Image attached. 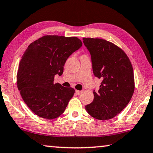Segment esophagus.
Listing matches in <instances>:
<instances>
[{"label":"esophagus","instance_id":"esophagus-1","mask_svg":"<svg viewBox=\"0 0 153 153\" xmlns=\"http://www.w3.org/2000/svg\"><path fill=\"white\" fill-rule=\"evenodd\" d=\"M76 93L77 95H80L83 93V91H79V90H76Z\"/></svg>","mask_w":153,"mask_h":153}]
</instances>
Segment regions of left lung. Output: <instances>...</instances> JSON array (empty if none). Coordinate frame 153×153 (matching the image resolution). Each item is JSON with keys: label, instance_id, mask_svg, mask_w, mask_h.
Segmentation results:
<instances>
[{"label": "left lung", "instance_id": "8db88e82", "mask_svg": "<svg viewBox=\"0 0 153 153\" xmlns=\"http://www.w3.org/2000/svg\"><path fill=\"white\" fill-rule=\"evenodd\" d=\"M90 51L93 72L102 79L100 89L93 91L92 102L86 105L87 112L96 119L109 120L126 107L135 90L132 64L123 49L111 42L83 37Z\"/></svg>", "mask_w": 153, "mask_h": 153}]
</instances>
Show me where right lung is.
Returning <instances> with one entry per match:
<instances>
[{
    "label": "right lung",
    "instance_id": "add662e5",
    "mask_svg": "<svg viewBox=\"0 0 153 153\" xmlns=\"http://www.w3.org/2000/svg\"><path fill=\"white\" fill-rule=\"evenodd\" d=\"M76 37L42 36L28 46L21 59L17 85L23 100L39 117L53 120L64 112L74 89L55 83L67 59L81 47Z\"/></svg>",
    "mask_w": 153,
    "mask_h": 153
}]
</instances>
